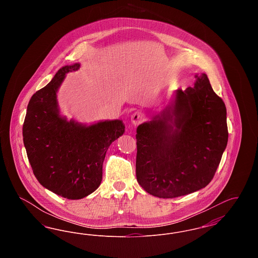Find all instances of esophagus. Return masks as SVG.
I'll return each mask as SVG.
<instances>
[{"label":"esophagus","instance_id":"esophagus-1","mask_svg":"<svg viewBox=\"0 0 258 258\" xmlns=\"http://www.w3.org/2000/svg\"><path fill=\"white\" fill-rule=\"evenodd\" d=\"M144 120V114L140 111H136L132 115V123L137 125Z\"/></svg>","mask_w":258,"mask_h":258}]
</instances>
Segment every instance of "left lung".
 <instances>
[{"label":"left lung","instance_id":"1","mask_svg":"<svg viewBox=\"0 0 258 258\" xmlns=\"http://www.w3.org/2000/svg\"><path fill=\"white\" fill-rule=\"evenodd\" d=\"M136 130V179L148 194L173 198L212 181L228 141L226 107L205 74Z\"/></svg>","mask_w":258,"mask_h":258}]
</instances>
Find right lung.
Masks as SVG:
<instances>
[{"label": "right lung", "mask_w": 258, "mask_h": 258, "mask_svg": "<svg viewBox=\"0 0 258 258\" xmlns=\"http://www.w3.org/2000/svg\"><path fill=\"white\" fill-rule=\"evenodd\" d=\"M79 68L78 62L62 67L46 86L36 92L23 123L25 148L37 181L52 192L73 200L98 188L106 151L124 133L121 120L86 125L60 115L58 89L66 74Z\"/></svg>", "instance_id": "obj_1"}]
</instances>
